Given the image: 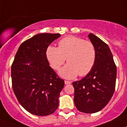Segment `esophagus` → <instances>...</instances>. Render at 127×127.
Segmentation results:
<instances>
[{
  "label": "esophagus",
  "instance_id": "34e87169",
  "mask_svg": "<svg viewBox=\"0 0 127 127\" xmlns=\"http://www.w3.org/2000/svg\"><path fill=\"white\" fill-rule=\"evenodd\" d=\"M71 83V81H69V80H65V84H70Z\"/></svg>",
  "mask_w": 127,
  "mask_h": 127
}]
</instances>
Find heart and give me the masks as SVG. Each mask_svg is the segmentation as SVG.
<instances>
[{
	"instance_id": "heart-1",
	"label": "heart",
	"mask_w": 127,
	"mask_h": 127,
	"mask_svg": "<svg viewBox=\"0 0 127 127\" xmlns=\"http://www.w3.org/2000/svg\"><path fill=\"white\" fill-rule=\"evenodd\" d=\"M45 55L51 67L55 70L60 69L67 58L68 64L60 73L64 78H72L78 75L86 76L92 71L96 62L97 51L92 41L69 35L59 41L58 48L48 46Z\"/></svg>"
}]
</instances>
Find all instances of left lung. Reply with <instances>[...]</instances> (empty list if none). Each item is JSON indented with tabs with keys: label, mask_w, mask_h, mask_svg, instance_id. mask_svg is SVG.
Masks as SVG:
<instances>
[{
	"label": "left lung",
	"mask_w": 127,
	"mask_h": 127,
	"mask_svg": "<svg viewBox=\"0 0 127 127\" xmlns=\"http://www.w3.org/2000/svg\"><path fill=\"white\" fill-rule=\"evenodd\" d=\"M88 37L96 48V62L92 71L80 80L73 82V86L77 110L93 114L101 110L112 97L117 68L107 44L93 33H90Z\"/></svg>",
	"instance_id": "1"
}]
</instances>
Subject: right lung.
Listing matches in <instances>:
<instances>
[{"label": "right lung", "instance_id": "right-lung-1", "mask_svg": "<svg viewBox=\"0 0 127 127\" xmlns=\"http://www.w3.org/2000/svg\"><path fill=\"white\" fill-rule=\"evenodd\" d=\"M60 36V33H38L25 41L11 65L15 95L26 110L36 116L50 115L58 107L64 80L49 66L45 51Z\"/></svg>", "mask_w": 127, "mask_h": 127}]
</instances>
